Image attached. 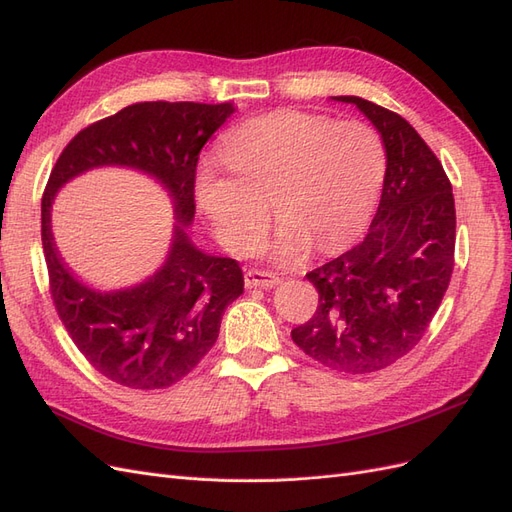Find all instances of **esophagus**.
Listing matches in <instances>:
<instances>
[{
    "label": "esophagus",
    "mask_w": 512,
    "mask_h": 512,
    "mask_svg": "<svg viewBox=\"0 0 512 512\" xmlns=\"http://www.w3.org/2000/svg\"><path fill=\"white\" fill-rule=\"evenodd\" d=\"M280 284V277L269 271H258L250 269L245 273V286L247 288H273Z\"/></svg>",
    "instance_id": "34e87169"
}]
</instances>
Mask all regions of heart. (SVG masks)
I'll return each instance as SVG.
<instances>
[{"mask_svg":"<svg viewBox=\"0 0 512 512\" xmlns=\"http://www.w3.org/2000/svg\"><path fill=\"white\" fill-rule=\"evenodd\" d=\"M230 175L207 164L198 175V203L215 235L245 252L269 222V205L284 222L273 252L305 254L309 243L331 252L352 239L374 213L386 177V147L361 121H335L277 111L232 128L220 149Z\"/></svg>","mask_w":512,"mask_h":512,"instance_id":"heart-1","label":"heart"}]
</instances>
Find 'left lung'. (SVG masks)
Masks as SVG:
<instances>
[{"label":"left lung","instance_id":"1","mask_svg":"<svg viewBox=\"0 0 512 512\" xmlns=\"http://www.w3.org/2000/svg\"><path fill=\"white\" fill-rule=\"evenodd\" d=\"M386 147V177L365 239L305 277L314 316L292 342L324 367L363 376L393 365L425 335L455 267V198L436 153L410 123L359 96Z\"/></svg>","mask_w":512,"mask_h":512}]
</instances>
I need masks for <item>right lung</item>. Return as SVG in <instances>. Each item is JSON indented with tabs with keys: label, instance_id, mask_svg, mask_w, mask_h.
<instances>
[{
	"label": "right lung",
	"instance_id": "add662e5",
	"mask_svg": "<svg viewBox=\"0 0 512 512\" xmlns=\"http://www.w3.org/2000/svg\"><path fill=\"white\" fill-rule=\"evenodd\" d=\"M235 113L230 102H138L91 123L61 151L42 194V247L51 299L74 346L108 380L136 391L168 389L203 361L228 303L243 294L237 260L209 256L190 241L200 149ZM96 165H130L174 196L176 239L147 283L117 293L81 285L58 258L50 205L72 176Z\"/></svg>",
	"mask_w": 512,
	"mask_h": 512
}]
</instances>
